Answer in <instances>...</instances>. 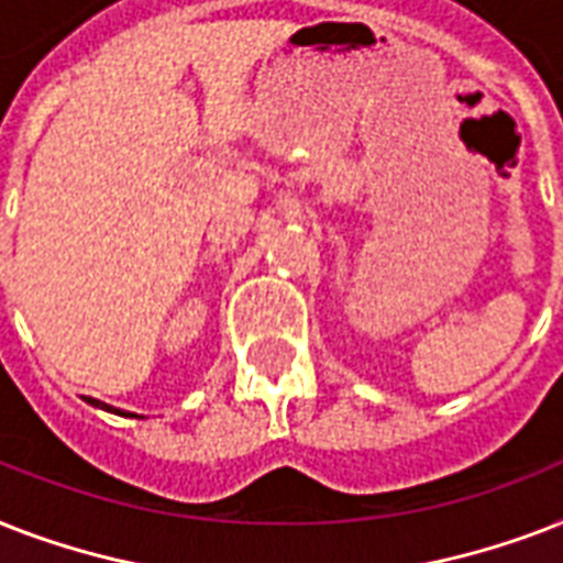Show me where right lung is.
I'll use <instances>...</instances> for the list:
<instances>
[{
  "label": "right lung",
  "mask_w": 563,
  "mask_h": 563,
  "mask_svg": "<svg viewBox=\"0 0 563 563\" xmlns=\"http://www.w3.org/2000/svg\"><path fill=\"white\" fill-rule=\"evenodd\" d=\"M87 402H92V406H99V409H104V411H117V415H125V411L113 409V406H108V402H101V400H92V397H87ZM131 418H134V415H131Z\"/></svg>",
  "instance_id": "add662e5"
}]
</instances>
